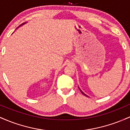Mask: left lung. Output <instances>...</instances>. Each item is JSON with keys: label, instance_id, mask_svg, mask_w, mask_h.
<instances>
[{"label": "left lung", "instance_id": "left-lung-1", "mask_svg": "<svg viewBox=\"0 0 130 130\" xmlns=\"http://www.w3.org/2000/svg\"><path fill=\"white\" fill-rule=\"evenodd\" d=\"M80 92H82V93H83V95H85V96H87V95H86V94H85V93H83V92H82V91H81V90H80Z\"/></svg>", "mask_w": 130, "mask_h": 130}]
</instances>
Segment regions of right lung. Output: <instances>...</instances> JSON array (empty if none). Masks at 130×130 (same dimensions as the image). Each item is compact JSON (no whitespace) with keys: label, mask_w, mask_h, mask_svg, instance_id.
<instances>
[{"label":"right lung","mask_w":130,"mask_h":130,"mask_svg":"<svg viewBox=\"0 0 130 130\" xmlns=\"http://www.w3.org/2000/svg\"><path fill=\"white\" fill-rule=\"evenodd\" d=\"M22 24H21V25H20V26H21V25H22Z\"/></svg>","instance_id":"right-lung-1"}]
</instances>
